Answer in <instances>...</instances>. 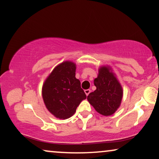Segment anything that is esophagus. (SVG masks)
<instances>
[{
  "instance_id": "obj_1",
  "label": "esophagus",
  "mask_w": 159,
  "mask_h": 159,
  "mask_svg": "<svg viewBox=\"0 0 159 159\" xmlns=\"http://www.w3.org/2000/svg\"><path fill=\"white\" fill-rule=\"evenodd\" d=\"M90 92H91V90H90V89H85V90H84V93H85V94H86V95L87 96H88V95H89V93H90Z\"/></svg>"
}]
</instances>
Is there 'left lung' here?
I'll return each instance as SVG.
<instances>
[{"label":"left lung","mask_w":159,"mask_h":159,"mask_svg":"<svg viewBox=\"0 0 159 159\" xmlns=\"http://www.w3.org/2000/svg\"><path fill=\"white\" fill-rule=\"evenodd\" d=\"M94 84L97 88L89 94L87 100L100 114L111 116L120 105L123 94V88L111 68L107 66L100 67Z\"/></svg>","instance_id":"obj_1"}]
</instances>
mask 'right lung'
Returning <instances> with one entry per match:
<instances>
[{
  "mask_svg": "<svg viewBox=\"0 0 159 159\" xmlns=\"http://www.w3.org/2000/svg\"><path fill=\"white\" fill-rule=\"evenodd\" d=\"M75 72L74 62L64 61L53 70L43 84V102L48 110L57 118H70L87 98L80 81L75 77Z\"/></svg>",
  "mask_w": 159,
  "mask_h": 159,
  "instance_id": "add662e5",
  "label": "right lung"
}]
</instances>
